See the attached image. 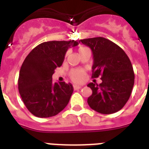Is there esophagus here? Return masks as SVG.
Wrapping results in <instances>:
<instances>
[{
  "label": "esophagus",
  "mask_w": 149,
  "mask_h": 149,
  "mask_svg": "<svg viewBox=\"0 0 149 149\" xmlns=\"http://www.w3.org/2000/svg\"><path fill=\"white\" fill-rule=\"evenodd\" d=\"M82 88L81 86H77V85H74L73 86V89H74V91H77V90H79V89Z\"/></svg>",
  "instance_id": "obj_1"
}]
</instances>
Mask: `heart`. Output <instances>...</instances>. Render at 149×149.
<instances>
[{
    "label": "heart",
    "mask_w": 149,
    "mask_h": 149,
    "mask_svg": "<svg viewBox=\"0 0 149 149\" xmlns=\"http://www.w3.org/2000/svg\"><path fill=\"white\" fill-rule=\"evenodd\" d=\"M82 48H79L81 49ZM70 78L72 81L77 84H81L84 83L86 79V72L83 70H73L70 72Z\"/></svg>",
    "instance_id": "1"
}]
</instances>
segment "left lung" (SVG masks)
<instances>
[{
	"label": "left lung",
	"mask_w": 149,
	"mask_h": 149,
	"mask_svg": "<svg viewBox=\"0 0 149 149\" xmlns=\"http://www.w3.org/2000/svg\"><path fill=\"white\" fill-rule=\"evenodd\" d=\"M79 42L93 52L92 77L100 76L102 80L100 84L87 85L93 92L87 99L89 106L103 114L118 112L127 102L134 86V70L128 56L120 46L103 37Z\"/></svg>",
	"instance_id": "left-lung-1"
}]
</instances>
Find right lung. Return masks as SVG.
I'll return each mask as SVG.
<instances>
[{
	"label": "right lung",
	"instance_id": "right-lung-1",
	"mask_svg": "<svg viewBox=\"0 0 149 149\" xmlns=\"http://www.w3.org/2000/svg\"><path fill=\"white\" fill-rule=\"evenodd\" d=\"M77 41H50L37 45L23 62L18 91L27 109L38 118H50L65 108L73 88L71 84L52 82V74L62 65L65 52Z\"/></svg>",
	"mask_w": 149,
	"mask_h": 149
}]
</instances>
